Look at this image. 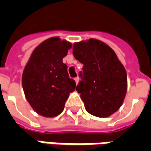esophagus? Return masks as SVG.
<instances>
[{
	"mask_svg": "<svg viewBox=\"0 0 151 151\" xmlns=\"http://www.w3.org/2000/svg\"><path fill=\"white\" fill-rule=\"evenodd\" d=\"M74 80H75L76 84H78V82H79V78H78V77L75 78H74Z\"/></svg>",
	"mask_w": 151,
	"mask_h": 151,
	"instance_id": "esophagus-1",
	"label": "esophagus"
}]
</instances>
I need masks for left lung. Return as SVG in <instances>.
<instances>
[{
  "label": "left lung",
  "mask_w": 151,
  "mask_h": 151,
  "mask_svg": "<svg viewBox=\"0 0 151 151\" xmlns=\"http://www.w3.org/2000/svg\"><path fill=\"white\" fill-rule=\"evenodd\" d=\"M73 54L83 64L77 86L85 108L97 117H108L122 105L127 92V73L116 54L108 44L90 39L76 42Z\"/></svg>",
  "instance_id": "left-lung-1"
}]
</instances>
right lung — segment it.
<instances>
[{"mask_svg":"<svg viewBox=\"0 0 151 151\" xmlns=\"http://www.w3.org/2000/svg\"><path fill=\"white\" fill-rule=\"evenodd\" d=\"M72 43L59 37L44 40L37 46L26 65L22 83L26 99L39 115L55 117L64 110L75 81L69 78L63 58Z\"/></svg>","mask_w":151,"mask_h":151,"instance_id":"right-lung-1","label":"right lung"}]
</instances>
